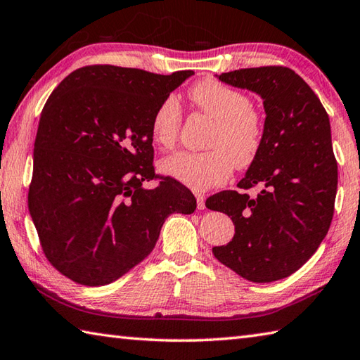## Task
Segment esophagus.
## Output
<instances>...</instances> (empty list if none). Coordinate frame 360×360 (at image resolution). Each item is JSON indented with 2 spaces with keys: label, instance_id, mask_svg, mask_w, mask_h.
Wrapping results in <instances>:
<instances>
[{
  "label": "esophagus",
  "instance_id": "obj_1",
  "mask_svg": "<svg viewBox=\"0 0 360 360\" xmlns=\"http://www.w3.org/2000/svg\"><path fill=\"white\" fill-rule=\"evenodd\" d=\"M195 197H197V206H198V209H205L206 207V205H205V195H201V193H195Z\"/></svg>",
  "mask_w": 360,
  "mask_h": 360
}]
</instances>
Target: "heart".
Here are the masks:
<instances>
[{
  "instance_id": "1",
  "label": "heart",
  "mask_w": 360,
  "mask_h": 360,
  "mask_svg": "<svg viewBox=\"0 0 360 360\" xmlns=\"http://www.w3.org/2000/svg\"><path fill=\"white\" fill-rule=\"evenodd\" d=\"M201 113L214 120L207 139L211 149L202 153L178 151L160 162L162 173L195 191L224 184L233 168H247L257 160L264 141V121L252 108V101L239 89L215 78H202L188 91ZM182 122L181 105L174 97L163 99L151 117L153 140L169 149L178 141Z\"/></svg>"
}]
</instances>
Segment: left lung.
Returning <instances> with one entry per match:
<instances>
[{
    "label": "left lung",
    "instance_id": "left-lung-1",
    "mask_svg": "<svg viewBox=\"0 0 360 360\" xmlns=\"http://www.w3.org/2000/svg\"><path fill=\"white\" fill-rule=\"evenodd\" d=\"M219 80L259 94L266 121L261 151L238 184L263 191L257 198L224 191L206 200L234 224L233 239L212 253L250 282H274L305 264L329 231L338 182L329 116L288 68L239 69Z\"/></svg>",
    "mask_w": 360,
    "mask_h": 360
}]
</instances>
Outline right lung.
I'll return each mask as SVG.
<instances>
[{
    "mask_svg": "<svg viewBox=\"0 0 360 360\" xmlns=\"http://www.w3.org/2000/svg\"><path fill=\"white\" fill-rule=\"evenodd\" d=\"M191 75L94 64L50 94L28 207L45 257L63 276L84 286L112 283L153 252L169 214L195 211L186 186L155 174L151 135L154 110ZM151 180L158 186L145 188Z\"/></svg>",
    "mask_w": 360,
    "mask_h": 360,
    "instance_id": "1",
    "label": "right lung"
}]
</instances>
